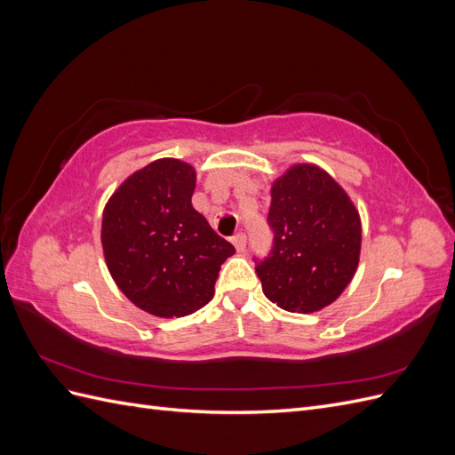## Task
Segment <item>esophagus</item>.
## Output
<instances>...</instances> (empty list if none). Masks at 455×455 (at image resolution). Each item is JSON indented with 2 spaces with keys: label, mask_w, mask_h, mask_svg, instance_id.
<instances>
[{
  "label": "esophagus",
  "mask_w": 455,
  "mask_h": 455,
  "mask_svg": "<svg viewBox=\"0 0 455 455\" xmlns=\"http://www.w3.org/2000/svg\"><path fill=\"white\" fill-rule=\"evenodd\" d=\"M231 243L237 249V252H244L246 251V235H244V233H237V235L231 239Z\"/></svg>",
  "instance_id": "obj_1"
}]
</instances>
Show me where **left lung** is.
<instances>
[{
  "label": "left lung",
  "instance_id": "obj_1",
  "mask_svg": "<svg viewBox=\"0 0 455 455\" xmlns=\"http://www.w3.org/2000/svg\"><path fill=\"white\" fill-rule=\"evenodd\" d=\"M271 254L256 273L266 298L291 313H315L346 291L359 266V211L332 176L298 163L271 184Z\"/></svg>",
  "mask_w": 455,
  "mask_h": 455
}]
</instances>
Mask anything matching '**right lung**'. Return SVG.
<instances>
[{"instance_id":"obj_1","label":"right lung","mask_w":455,"mask_h":455,"mask_svg":"<svg viewBox=\"0 0 455 455\" xmlns=\"http://www.w3.org/2000/svg\"><path fill=\"white\" fill-rule=\"evenodd\" d=\"M196 180L189 163L157 159L132 172L102 212L109 275L136 307L163 319L209 304L220 266L235 254L191 204Z\"/></svg>"}]
</instances>
